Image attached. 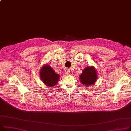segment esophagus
I'll return each mask as SVG.
<instances>
[{"label":"esophagus","mask_w":131,"mask_h":131,"mask_svg":"<svg viewBox=\"0 0 131 131\" xmlns=\"http://www.w3.org/2000/svg\"><path fill=\"white\" fill-rule=\"evenodd\" d=\"M65 73L66 74H67V75L69 74H70V70H69L68 68H66V69H65Z\"/></svg>","instance_id":"obj_1"}]
</instances>
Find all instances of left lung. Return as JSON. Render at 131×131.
I'll return each mask as SVG.
<instances>
[{
  "label": "left lung",
  "instance_id": "obj_1",
  "mask_svg": "<svg viewBox=\"0 0 131 131\" xmlns=\"http://www.w3.org/2000/svg\"><path fill=\"white\" fill-rule=\"evenodd\" d=\"M97 73L94 67H89L85 68L83 73L79 76L80 81L86 86H90L94 84L97 80Z\"/></svg>",
  "mask_w": 131,
  "mask_h": 131
}]
</instances>
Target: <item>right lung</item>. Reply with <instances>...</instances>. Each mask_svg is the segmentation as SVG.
Here are the masks:
<instances>
[{"instance_id": "obj_1", "label": "right lung", "mask_w": 131, "mask_h": 131, "mask_svg": "<svg viewBox=\"0 0 131 131\" xmlns=\"http://www.w3.org/2000/svg\"><path fill=\"white\" fill-rule=\"evenodd\" d=\"M40 77L41 81L45 85L52 87L57 83L60 76L53 70L50 66L47 65L43 66L41 68Z\"/></svg>"}]
</instances>
